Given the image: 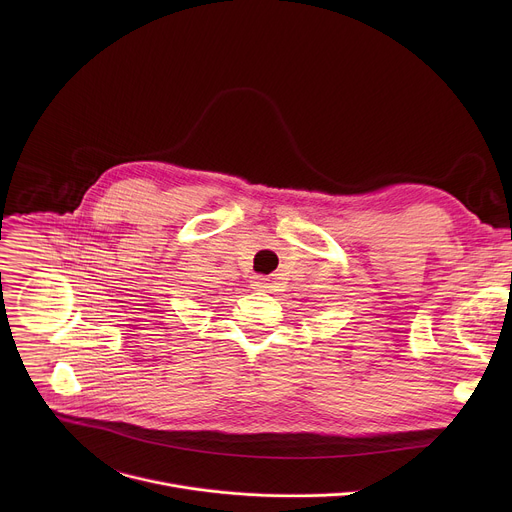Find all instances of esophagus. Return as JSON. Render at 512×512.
I'll return each instance as SVG.
<instances>
[{
  "instance_id": "1",
  "label": "esophagus",
  "mask_w": 512,
  "mask_h": 512,
  "mask_svg": "<svg viewBox=\"0 0 512 512\" xmlns=\"http://www.w3.org/2000/svg\"><path fill=\"white\" fill-rule=\"evenodd\" d=\"M251 283H253L255 289H267V287H269V279H267V277H261V275H255Z\"/></svg>"
}]
</instances>
